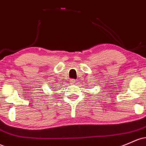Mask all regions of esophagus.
Masks as SVG:
<instances>
[{
  "label": "esophagus",
  "mask_w": 146,
  "mask_h": 146,
  "mask_svg": "<svg viewBox=\"0 0 146 146\" xmlns=\"http://www.w3.org/2000/svg\"><path fill=\"white\" fill-rule=\"evenodd\" d=\"M75 82H76V80H75L74 79H71V80H70V82H71V83H74Z\"/></svg>",
  "instance_id": "1"
}]
</instances>
